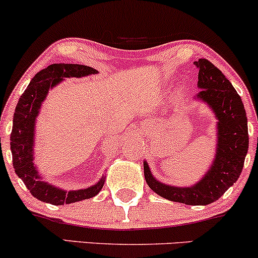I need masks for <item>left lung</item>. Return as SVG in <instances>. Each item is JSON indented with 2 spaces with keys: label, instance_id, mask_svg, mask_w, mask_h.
<instances>
[{
  "label": "left lung",
  "instance_id": "8db88e82",
  "mask_svg": "<svg viewBox=\"0 0 258 258\" xmlns=\"http://www.w3.org/2000/svg\"><path fill=\"white\" fill-rule=\"evenodd\" d=\"M199 68L198 97L206 102L218 119L217 154L212 167L194 186L178 188L162 184L144 162L148 185L165 199L185 205H209L218 200L236 182L248 149L247 117L240 96L217 67L206 58L194 63Z\"/></svg>",
  "mask_w": 258,
  "mask_h": 258
}]
</instances>
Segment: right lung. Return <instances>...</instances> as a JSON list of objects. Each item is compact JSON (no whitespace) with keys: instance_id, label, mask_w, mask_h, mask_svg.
Returning <instances> with one entry per match:
<instances>
[{"instance_id":"add662e5","label":"right lung","mask_w":258,"mask_h":258,"mask_svg":"<svg viewBox=\"0 0 258 258\" xmlns=\"http://www.w3.org/2000/svg\"><path fill=\"white\" fill-rule=\"evenodd\" d=\"M97 74L93 68L80 64H52L41 70L31 80L24 93L20 96L13 116V127L11 133V150L13 167L18 177L22 178L32 197L52 204L76 203L84 199H90L99 193L104 184L100 179L96 185L80 190L65 191L52 186L48 183L40 180L37 171L32 162V144H34L35 119L38 109L46 98L48 90L61 81L63 78H81V76Z\"/></svg>"}]
</instances>
